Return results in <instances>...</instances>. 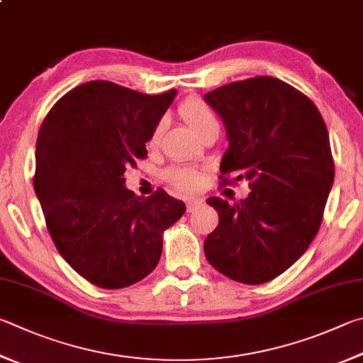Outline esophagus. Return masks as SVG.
<instances>
[{
  "label": "esophagus",
  "mask_w": 363,
  "mask_h": 363,
  "mask_svg": "<svg viewBox=\"0 0 363 363\" xmlns=\"http://www.w3.org/2000/svg\"><path fill=\"white\" fill-rule=\"evenodd\" d=\"M201 203H203V199H200V196H196V199H189L187 200V211H189V213H192V211L196 206H200Z\"/></svg>",
  "instance_id": "1"
}]
</instances>
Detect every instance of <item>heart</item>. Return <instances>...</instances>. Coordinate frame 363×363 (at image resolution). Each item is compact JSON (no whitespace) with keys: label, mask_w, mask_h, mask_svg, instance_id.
<instances>
[{"label":"heart","mask_w":363,"mask_h":363,"mask_svg":"<svg viewBox=\"0 0 363 363\" xmlns=\"http://www.w3.org/2000/svg\"><path fill=\"white\" fill-rule=\"evenodd\" d=\"M179 114L181 117L186 121L196 135H201L211 127H216L217 125V118L216 114L213 113L206 103H203L201 100H196V98H192V100H187L184 104H181L179 108ZM163 125L159 123L152 133V143L159 141V138L162 135ZM169 181L174 184L177 189L182 190H194L200 186L201 182V174L199 169L190 168V167H184V168H174L169 171Z\"/></svg>","instance_id":"1"}]
</instances>
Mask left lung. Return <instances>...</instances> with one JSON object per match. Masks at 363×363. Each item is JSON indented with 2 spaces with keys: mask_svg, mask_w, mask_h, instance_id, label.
Returning a JSON list of instances; mask_svg holds the SVG:
<instances>
[{
  "mask_svg": "<svg viewBox=\"0 0 363 363\" xmlns=\"http://www.w3.org/2000/svg\"><path fill=\"white\" fill-rule=\"evenodd\" d=\"M203 100L225 127L220 174L235 173L233 182L252 189L233 206L206 200L219 225L204 240V255L230 279L263 284L292 267L319 232L335 177L325 122L308 96L269 76L227 84Z\"/></svg>",
  "mask_w": 363,
  "mask_h": 363,
  "instance_id": "obj_1",
  "label": "left lung"
}]
</instances>
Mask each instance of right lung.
I'll use <instances>...</instances> for the list:
<instances>
[{"label": "right lung", "mask_w": 363, "mask_h": 363, "mask_svg": "<svg viewBox=\"0 0 363 363\" xmlns=\"http://www.w3.org/2000/svg\"><path fill=\"white\" fill-rule=\"evenodd\" d=\"M176 94L85 82L54 104L39 130L33 184L49 233L68 265L101 289L152 273L164 230L186 213L164 190L136 196L123 177L147 155L146 143Z\"/></svg>", "instance_id": "add662e5"}]
</instances>
